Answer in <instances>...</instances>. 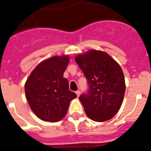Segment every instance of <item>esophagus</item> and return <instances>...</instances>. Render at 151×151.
<instances>
[{
    "label": "esophagus",
    "mask_w": 151,
    "mask_h": 151,
    "mask_svg": "<svg viewBox=\"0 0 151 151\" xmlns=\"http://www.w3.org/2000/svg\"><path fill=\"white\" fill-rule=\"evenodd\" d=\"M75 93H76V94H77V97H78V96H80V91H76Z\"/></svg>",
    "instance_id": "34e87169"
}]
</instances>
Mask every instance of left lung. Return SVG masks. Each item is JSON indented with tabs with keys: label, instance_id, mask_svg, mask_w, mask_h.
I'll return each mask as SVG.
<instances>
[{
	"label": "left lung",
	"instance_id": "left-lung-1",
	"mask_svg": "<svg viewBox=\"0 0 151 151\" xmlns=\"http://www.w3.org/2000/svg\"><path fill=\"white\" fill-rule=\"evenodd\" d=\"M75 61L83 71L88 91L79 99L87 116L105 122L119 111L125 92L124 74L120 65L105 52L89 50L77 55Z\"/></svg>",
	"mask_w": 151,
	"mask_h": 151
}]
</instances>
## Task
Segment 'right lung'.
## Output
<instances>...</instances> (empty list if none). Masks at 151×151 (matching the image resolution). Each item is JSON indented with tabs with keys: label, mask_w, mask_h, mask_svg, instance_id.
Here are the masks:
<instances>
[{
	"label": "right lung",
	"mask_w": 151,
	"mask_h": 151,
	"mask_svg": "<svg viewBox=\"0 0 151 151\" xmlns=\"http://www.w3.org/2000/svg\"><path fill=\"white\" fill-rule=\"evenodd\" d=\"M69 63L67 55L55 56L39 63L25 83V93L32 111L42 120L56 122L66 114L77 97L71 91L63 73Z\"/></svg>",
	"instance_id": "1"
}]
</instances>
